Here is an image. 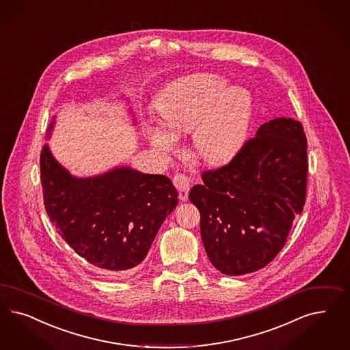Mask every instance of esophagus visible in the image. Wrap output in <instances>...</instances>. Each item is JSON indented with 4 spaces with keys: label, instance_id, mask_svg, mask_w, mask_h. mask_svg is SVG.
Returning <instances> with one entry per match:
<instances>
[{
    "label": "esophagus",
    "instance_id": "obj_1",
    "mask_svg": "<svg viewBox=\"0 0 350 350\" xmlns=\"http://www.w3.org/2000/svg\"><path fill=\"white\" fill-rule=\"evenodd\" d=\"M172 181H174V185L176 187V189L179 192L181 201H187L188 200V193H189V189H191L193 184L192 178L185 175V174L179 172V174H175Z\"/></svg>",
    "mask_w": 350,
    "mask_h": 350
}]
</instances>
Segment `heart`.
Returning <instances> with one entry per match:
<instances>
[{"label": "heart", "instance_id": "heart-1", "mask_svg": "<svg viewBox=\"0 0 350 350\" xmlns=\"http://www.w3.org/2000/svg\"><path fill=\"white\" fill-rule=\"evenodd\" d=\"M163 126H149L150 143L163 154L178 146V136L194 130V147L208 163H224L243 146L252 100L243 89H229L226 79L201 75L179 82L158 102Z\"/></svg>", "mask_w": 350, "mask_h": 350}]
</instances>
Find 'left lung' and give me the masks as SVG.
Returning <instances> with one entry per match:
<instances>
[{
    "label": "left lung",
    "instance_id": "obj_1",
    "mask_svg": "<svg viewBox=\"0 0 350 350\" xmlns=\"http://www.w3.org/2000/svg\"><path fill=\"white\" fill-rule=\"evenodd\" d=\"M306 148L303 124L274 118L226 165L203 171L189 200L200 210L203 246L217 271L252 273L280 254L306 200Z\"/></svg>",
    "mask_w": 350,
    "mask_h": 350
}]
</instances>
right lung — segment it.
<instances>
[{"label":"right lung","instance_id":"add662e5","mask_svg":"<svg viewBox=\"0 0 350 350\" xmlns=\"http://www.w3.org/2000/svg\"><path fill=\"white\" fill-rule=\"evenodd\" d=\"M46 213L81 258L108 273L130 271L146 259L163 220L178 204L165 175L121 167L76 179L47 146L40 156Z\"/></svg>","mask_w":350,"mask_h":350}]
</instances>
